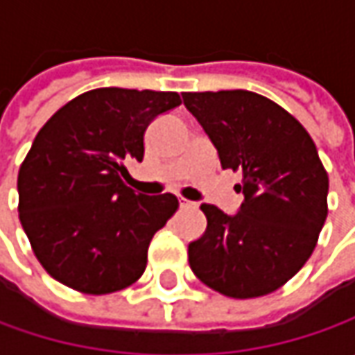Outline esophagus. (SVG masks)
<instances>
[{
  "instance_id": "34e87169",
  "label": "esophagus",
  "mask_w": 355,
  "mask_h": 355,
  "mask_svg": "<svg viewBox=\"0 0 355 355\" xmlns=\"http://www.w3.org/2000/svg\"><path fill=\"white\" fill-rule=\"evenodd\" d=\"M180 207H182V209H191V207H196V203H193V201H187V199H180Z\"/></svg>"
}]
</instances>
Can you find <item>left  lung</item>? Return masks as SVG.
Here are the masks:
<instances>
[{
	"label": "left lung",
	"mask_w": 355,
	"mask_h": 355,
	"mask_svg": "<svg viewBox=\"0 0 355 355\" xmlns=\"http://www.w3.org/2000/svg\"><path fill=\"white\" fill-rule=\"evenodd\" d=\"M223 170L243 173L235 215L203 203L205 233L189 243V266L231 298L275 293L304 266L328 215V173L304 126L251 90L184 92Z\"/></svg>",
	"instance_id": "left-lung-1"
}]
</instances>
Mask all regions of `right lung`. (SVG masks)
Returning <instances> with one entry per match:
<instances>
[{
  "mask_svg": "<svg viewBox=\"0 0 355 355\" xmlns=\"http://www.w3.org/2000/svg\"><path fill=\"white\" fill-rule=\"evenodd\" d=\"M180 104L178 92L94 89L39 130L17 175L19 219L53 279L110 294L142 277L150 241L180 203L136 193L122 175L128 162H142L148 124Z\"/></svg>",
  "mask_w": 355,
  "mask_h": 355,
  "instance_id": "obj_1",
  "label": "right lung"
}]
</instances>
